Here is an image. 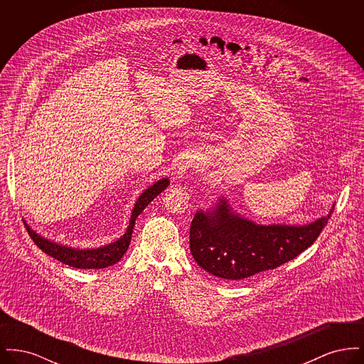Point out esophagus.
<instances>
[{
	"mask_svg": "<svg viewBox=\"0 0 364 364\" xmlns=\"http://www.w3.org/2000/svg\"><path fill=\"white\" fill-rule=\"evenodd\" d=\"M195 165V158L192 156L183 158L178 164H177V169H176V177L177 178H183L186 174L188 173L191 168Z\"/></svg>",
	"mask_w": 364,
	"mask_h": 364,
	"instance_id": "34e87169",
	"label": "esophagus"
}]
</instances>
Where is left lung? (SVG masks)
<instances>
[{"label":"left lung","instance_id":"left-lung-1","mask_svg":"<svg viewBox=\"0 0 364 364\" xmlns=\"http://www.w3.org/2000/svg\"><path fill=\"white\" fill-rule=\"evenodd\" d=\"M307 225H259L232 211L225 198L193 215L191 254L215 277L242 279L272 270L311 247L328 224L330 214Z\"/></svg>","mask_w":364,"mask_h":364}]
</instances>
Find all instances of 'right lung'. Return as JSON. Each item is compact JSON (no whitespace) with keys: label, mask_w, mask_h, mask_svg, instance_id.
Wrapping results in <instances>:
<instances>
[{"label":"right lung","mask_w":364,"mask_h":364,"mask_svg":"<svg viewBox=\"0 0 364 364\" xmlns=\"http://www.w3.org/2000/svg\"><path fill=\"white\" fill-rule=\"evenodd\" d=\"M168 186H169V180L161 178L151 187L143 191L132 208V214H131V220H129V225L127 228V232L119 240L110 242L104 247H100V248L80 250V248H72L68 245H61L58 242H50V240L42 237L27 224L26 226H27L28 235L31 236L35 244L45 254L50 255L54 259L60 260V262L72 266V267H76V269H104V267L112 266L122 259L129 247L134 226H135V221H136L139 214Z\"/></svg>","instance_id":"right-lung-1"}]
</instances>
